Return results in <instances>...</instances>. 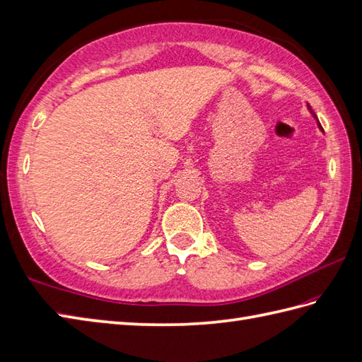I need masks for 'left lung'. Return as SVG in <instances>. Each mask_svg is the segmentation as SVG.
I'll return each mask as SVG.
<instances>
[{
    "mask_svg": "<svg viewBox=\"0 0 362 362\" xmlns=\"http://www.w3.org/2000/svg\"><path fill=\"white\" fill-rule=\"evenodd\" d=\"M307 107H308V110H310V113H312V115H313V118H315V119H316V124H318V127H320V130H321V132H324V130H322V127H321V124H320V121H318V118H316V115H315V112H313V110H312V107H310V105H308V104H307Z\"/></svg>",
    "mask_w": 362,
    "mask_h": 362,
    "instance_id": "1",
    "label": "left lung"
}]
</instances>
